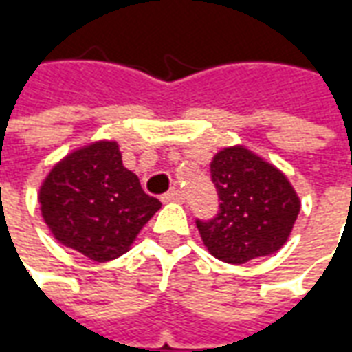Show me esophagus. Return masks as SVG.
<instances>
[{"label": "esophagus", "mask_w": 352, "mask_h": 352, "mask_svg": "<svg viewBox=\"0 0 352 352\" xmlns=\"http://www.w3.org/2000/svg\"><path fill=\"white\" fill-rule=\"evenodd\" d=\"M184 194L179 188H171L169 192H166L164 196H162V201L164 204H169V201H183Z\"/></svg>", "instance_id": "1"}]
</instances>
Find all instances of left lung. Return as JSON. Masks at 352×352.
I'll return each mask as SVG.
<instances>
[{"label": "left lung", "instance_id": "8db88e82", "mask_svg": "<svg viewBox=\"0 0 352 352\" xmlns=\"http://www.w3.org/2000/svg\"><path fill=\"white\" fill-rule=\"evenodd\" d=\"M219 213L196 219L209 252L228 264H245L279 251L292 232L300 199L288 179L243 146L224 148L211 162Z\"/></svg>", "mask_w": 352, "mask_h": 352}]
</instances>
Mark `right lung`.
<instances>
[{
  "instance_id": "right-lung-1",
  "label": "right lung",
  "mask_w": 352,
  "mask_h": 352,
  "mask_svg": "<svg viewBox=\"0 0 352 352\" xmlns=\"http://www.w3.org/2000/svg\"><path fill=\"white\" fill-rule=\"evenodd\" d=\"M58 241L96 262L118 258L162 204L122 166L115 141L75 151L52 168L39 192Z\"/></svg>"
}]
</instances>
